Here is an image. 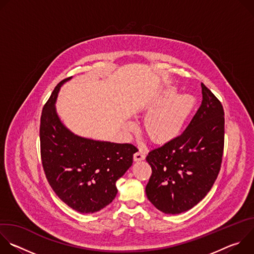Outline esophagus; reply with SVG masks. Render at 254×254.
I'll use <instances>...</instances> for the list:
<instances>
[{
	"instance_id": "esophagus-1",
	"label": "esophagus",
	"mask_w": 254,
	"mask_h": 254,
	"mask_svg": "<svg viewBox=\"0 0 254 254\" xmlns=\"http://www.w3.org/2000/svg\"><path fill=\"white\" fill-rule=\"evenodd\" d=\"M146 159V156H144L143 152L141 150H138L134 155H133V161L138 162V161H143Z\"/></svg>"
}]
</instances>
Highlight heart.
<instances>
[{"label":"heart","mask_w":254,"mask_h":254,"mask_svg":"<svg viewBox=\"0 0 254 254\" xmlns=\"http://www.w3.org/2000/svg\"><path fill=\"white\" fill-rule=\"evenodd\" d=\"M177 92L176 86L164 85L142 108V113L146 115L142 121V130L156 144H166L176 139L194 110V97ZM132 127L133 125L128 123L127 128Z\"/></svg>","instance_id":"b5f03b06"}]
</instances>
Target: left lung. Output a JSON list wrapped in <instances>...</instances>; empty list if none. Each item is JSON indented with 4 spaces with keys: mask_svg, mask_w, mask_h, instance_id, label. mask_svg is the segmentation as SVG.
Segmentation results:
<instances>
[{
    "mask_svg": "<svg viewBox=\"0 0 254 254\" xmlns=\"http://www.w3.org/2000/svg\"><path fill=\"white\" fill-rule=\"evenodd\" d=\"M202 102L187 128L173 141L149 153L152 176L146 187L150 202L165 214L197 205L220 171L224 147V111L203 84Z\"/></svg>",
    "mask_w": 254,
    "mask_h": 254,
    "instance_id": "left-lung-1",
    "label": "left lung"
}]
</instances>
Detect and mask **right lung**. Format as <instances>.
Returning a JSON list of instances; mask_svg holds the SVG:
<instances>
[{"label":"right lung","instance_id":"1","mask_svg":"<svg viewBox=\"0 0 254 254\" xmlns=\"http://www.w3.org/2000/svg\"><path fill=\"white\" fill-rule=\"evenodd\" d=\"M71 78L57 84L43 107L41 158L56 195L70 208L88 214L103 209L116 198L117 181L132 165L136 148L131 143L83 137L64 126L55 104L61 86Z\"/></svg>","mask_w":254,"mask_h":254}]
</instances>
